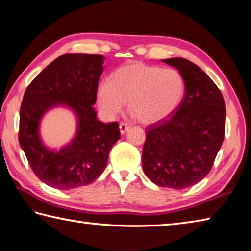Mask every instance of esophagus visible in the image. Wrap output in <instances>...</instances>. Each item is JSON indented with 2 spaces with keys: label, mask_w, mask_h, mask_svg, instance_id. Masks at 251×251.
<instances>
[{
  "label": "esophagus",
  "mask_w": 251,
  "mask_h": 251,
  "mask_svg": "<svg viewBox=\"0 0 251 251\" xmlns=\"http://www.w3.org/2000/svg\"><path fill=\"white\" fill-rule=\"evenodd\" d=\"M119 129H120L121 134H125L126 131L130 129V126L126 125V123H125V122H121L120 126H119Z\"/></svg>",
  "instance_id": "esophagus-1"
}]
</instances>
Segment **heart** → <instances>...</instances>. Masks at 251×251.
Masks as SVG:
<instances>
[{
  "mask_svg": "<svg viewBox=\"0 0 251 251\" xmlns=\"http://www.w3.org/2000/svg\"><path fill=\"white\" fill-rule=\"evenodd\" d=\"M185 80L174 68L130 63L118 68L97 89V102L109 119L116 118L128 101V109L142 123L171 116L181 104Z\"/></svg>",
  "mask_w": 251,
  "mask_h": 251,
  "instance_id": "1",
  "label": "heart"
}]
</instances>
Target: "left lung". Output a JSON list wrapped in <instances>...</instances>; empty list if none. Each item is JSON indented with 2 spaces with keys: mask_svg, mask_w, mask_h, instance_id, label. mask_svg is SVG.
Listing matches in <instances>:
<instances>
[{
  "mask_svg": "<svg viewBox=\"0 0 251 251\" xmlns=\"http://www.w3.org/2000/svg\"><path fill=\"white\" fill-rule=\"evenodd\" d=\"M185 80L181 104L163 120L147 126L143 171L161 187L183 190L212 170L225 137L223 95L199 66L185 58L162 59Z\"/></svg>",
  "mask_w": 251,
  "mask_h": 251,
  "instance_id": "obj_1",
  "label": "left lung"
}]
</instances>
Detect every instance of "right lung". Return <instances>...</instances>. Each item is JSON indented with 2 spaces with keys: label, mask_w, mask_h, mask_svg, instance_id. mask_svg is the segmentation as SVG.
I'll list each match as a JSON object with an SVG mask.
<instances>
[{
  "label": "right lung",
  "mask_w": 251,
  "mask_h": 251,
  "mask_svg": "<svg viewBox=\"0 0 251 251\" xmlns=\"http://www.w3.org/2000/svg\"><path fill=\"white\" fill-rule=\"evenodd\" d=\"M103 59L102 55H61L25 91L19 142L30 169L48 186L67 191L92 183L104 171L110 150L120 139L118 122L99 121L92 108ZM57 105L70 107L77 117L76 135L59 151L44 146L39 135L42 116Z\"/></svg>",
  "instance_id": "add662e5"
}]
</instances>
